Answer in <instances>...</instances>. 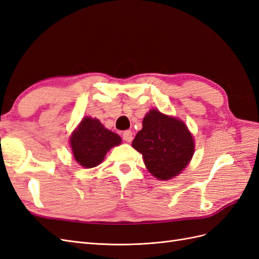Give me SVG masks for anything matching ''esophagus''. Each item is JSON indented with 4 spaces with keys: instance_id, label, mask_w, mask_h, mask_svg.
<instances>
[{
    "instance_id": "esophagus-1",
    "label": "esophagus",
    "mask_w": 259,
    "mask_h": 259,
    "mask_svg": "<svg viewBox=\"0 0 259 259\" xmlns=\"http://www.w3.org/2000/svg\"><path fill=\"white\" fill-rule=\"evenodd\" d=\"M122 137H123L125 142L131 143L133 140V133L131 131H124L123 134H122Z\"/></svg>"
}]
</instances>
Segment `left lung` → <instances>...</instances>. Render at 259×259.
I'll list each match as a JSON object with an SVG mask.
<instances>
[{"label": "left lung", "instance_id": "1", "mask_svg": "<svg viewBox=\"0 0 259 259\" xmlns=\"http://www.w3.org/2000/svg\"><path fill=\"white\" fill-rule=\"evenodd\" d=\"M143 154L150 174L160 180L174 178L186 168L194 153V139L187 125L174 116L151 109L132 143Z\"/></svg>", "mask_w": 259, "mask_h": 259}]
</instances>
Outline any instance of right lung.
<instances>
[{"label": "right lung", "instance_id": "1", "mask_svg": "<svg viewBox=\"0 0 259 259\" xmlns=\"http://www.w3.org/2000/svg\"><path fill=\"white\" fill-rule=\"evenodd\" d=\"M121 143L119 135L91 116H84L70 137L74 160L86 168L97 166L104 161L107 152Z\"/></svg>", "mask_w": 259, "mask_h": 259}]
</instances>
